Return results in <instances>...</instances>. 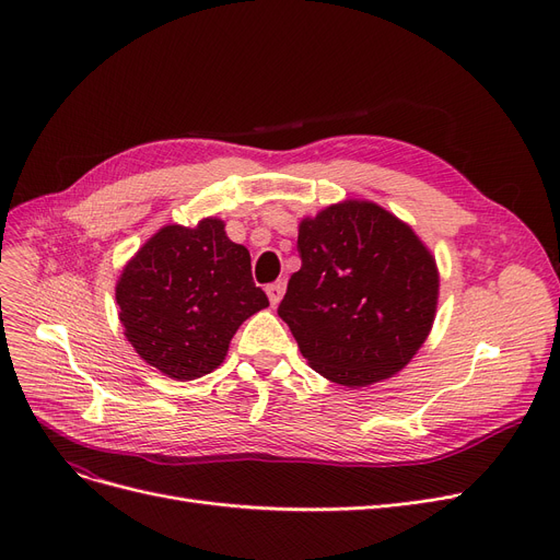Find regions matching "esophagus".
Returning a JSON list of instances; mask_svg holds the SVG:
<instances>
[{
  "mask_svg": "<svg viewBox=\"0 0 560 560\" xmlns=\"http://www.w3.org/2000/svg\"><path fill=\"white\" fill-rule=\"evenodd\" d=\"M265 292H268L270 304L277 306V304L281 302V298H283V292H285V281H275V283H270L268 288H265Z\"/></svg>",
  "mask_w": 560,
  "mask_h": 560,
  "instance_id": "34e87169",
  "label": "esophagus"
}]
</instances>
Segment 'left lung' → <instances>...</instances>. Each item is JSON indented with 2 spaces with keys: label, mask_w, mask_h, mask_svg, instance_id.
<instances>
[{
  "label": "left lung",
  "mask_w": 560,
  "mask_h": 560,
  "mask_svg": "<svg viewBox=\"0 0 560 560\" xmlns=\"http://www.w3.org/2000/svg\"><path fill=\"white\" fill-rule=\"evenodd\" d=\"M302 268L279 317L325 378L365 388L404 370L431 334L435 256L404 220L368 199H345L300 222Z\"/></svg>",
  "instance_id": "8db88e82"
}]
</instances>
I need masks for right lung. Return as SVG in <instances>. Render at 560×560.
Returning <instances> with one entry per match:
<instances>
[{
  "label": "right lung",
  "mask_w": 560,
  "mask_h": 560,
  "mask_svg": "<svg viewBox=\"0 0 560 560\" xmlns=\"http://www.w3.org/2000/svg\"><path fill=\"white\" fill-rule=\"evenodd\" d=\"M115 300L136 354L176 381L222 365L233 334L270 306L247 247L229 241L220 218L161 226L127 260Z\"/></svg>",
  "instance_id": "right-lung-1"
}]
</instances>
